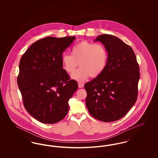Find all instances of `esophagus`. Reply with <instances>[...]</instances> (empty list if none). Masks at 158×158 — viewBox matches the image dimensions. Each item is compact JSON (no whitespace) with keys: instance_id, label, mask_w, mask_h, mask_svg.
Instances as JSON below:
<instances>
[{"instance_id":"34e87169","label":"esophagus","mask_w":158,"mask_h":158,"mask_svg":"<svg viewBox=\"0 0 158 158\" xmlns=\"http://www.w3.org/2000/svg\"><path fill=\"white\" fill-rule=\"evenodd\" d=\"M83 86H84V84H83V83H78V87H79V88H83Z\"/></svg>"}]
</instances>
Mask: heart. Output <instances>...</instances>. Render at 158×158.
Masks as SVG:
<instances>
[{
  "label": "heart",
  "mask_w": 158,
  "mask_h": 158,
  "mask_svg": "<svg viewBox=\"0 0 158 158\" xmlns=\"http://www.w3.org/2000/svg\"><path fill=\"white\" fill-rule=\"evenodd\" d=\"M108 57L107 50L102 44L82 41L72 48L71 55L62 56L61 64L64 70L72 74L79 63L81 68L72 74V78L83 82L89 76L99 75L105 69Z\"/></svg>",
  "instance_id": "heart-1"
}]
</instances>
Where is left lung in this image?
I'll return each mask as SVG.
<instances>
[{
  "mask_svg": "<svg viewBox=\"0 0 158 158\" xmlns=\"http://www.w3.org/2000/svg\"><path fill=\"white\" fill-rule=\"evenodd\" d=\"M108 53L104 70L84 87L86 105L98 120L112 122L123 117L137 99L139 66L132 48L110 34L98 36Z\"/></svg>",
  "mask_w": 158,
  "mask_h": 158,
  "instance_id": "obj_1",
  "label": "left lung"
}]
</instances>
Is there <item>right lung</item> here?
Wrapping results in <instances>:
<instances>
[{
	"label": "right lung",
	"instance_id": "obj_1",
	"mask_svg": "<svg viewBox=\"0 0 158 158\" xmlns=\"http://www.w3.org/2000/svg\"><path fill=\"white\" fill-rule=\"evenodd\" d=\"M75 37H47L33 43L19 62L17 83L26 110L45 124L63 120L78 85L63 69V52Z\"/></svg>",
	"mask_w": 158,
	"mask_h": 158
}]
</instances>
